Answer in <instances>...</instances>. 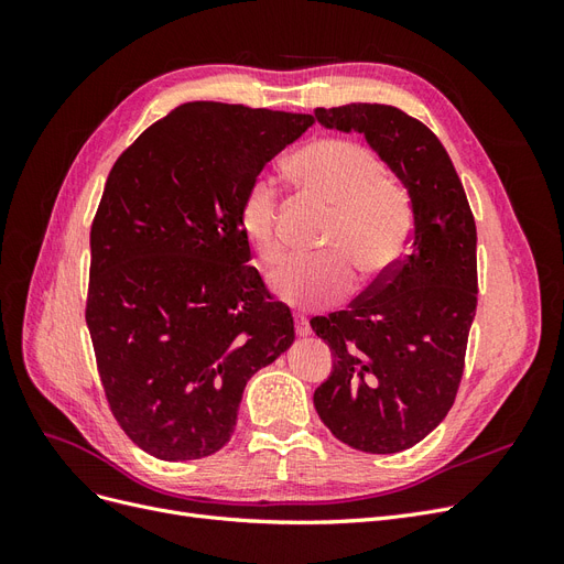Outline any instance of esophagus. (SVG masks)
I'll use <instances>...</instances> for the list:
<instances>
[{
	"mask_svg": "<svg viewBox=\"0 0 564 564\" xmlns=\"http://www.w3.org/2000/svg\"><path fill=\"white\" fill-rule=\"evenodd\" d=\"M296 336H301V338L311 336V327H308V322L301 319V317H296Z\"/></svg>",
	"mask_w": 564,
	"mask_h": 564,
	"instance_id": "34e87169",
	"label": "esophagus"
}]
</instances>
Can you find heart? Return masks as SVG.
<instances>
[{
  "instance_id": "b5f03b06",
  "label": "heart",
  "mask_w": 564,
  "mask_h": 564,
  "mask_svg": "<svg viewBox=\"0 0 564 564\" xmlns=\"http://www.w3.org/2000/svg\"><path fill=\"white\" fill-rule=\"evenodd\" d=\"M286 176L305 195L332 209L322 235L319 259H296L272 272L270 286L294 308H319L344 296L352 272L373 282L395 268L412 235V202L404 185L383 176L371 152L346 139H319L286 160ZM280 197L275 185L256 178L237 209L245 242L263 265L282 261L284 247L278 232Z\"/></svg>"
}]
</instances>
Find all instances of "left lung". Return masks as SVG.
Returning a JSON list of instances; mask_svg holds the SVG:
<instances>
[{
	"mask_svg": "<svg viewBox=\"0 0 564 564\" xmlns=\"http://www.w3.org/2000/svg\"><path fill=\"white\" fill-rule=\"evenodd\" d=\"M327 129L365 133L412 199L409 253L348 311L313 317L334 369L313 395L348 447L395 454L435 431L464 377L477 305V232L464 185L437 135L381 104L317 108Z\"/></svg>",
	"mask_w": 564,
	"mask_h": 564,
	"instance_id": "obj_1",
	"label": "left lung"
}]
</instances>
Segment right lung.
<instances>
[{"label":"right lung","mask_w":564,"mask_h":564,"mask_svg":"<svg viewBox=\"0 0 564 564\" xmlns=\"http://www.w3.org/2000/svg\"><path fill=\"white\" fill-rule=\"evenodd\" d=\"M313 115L193 100L129 145L91 226L87 327L112 416L162 460L230 440L256 371L294 344L237 209Z\"/></svg>","instance_id":"right-lung-1"}]
</instances>
